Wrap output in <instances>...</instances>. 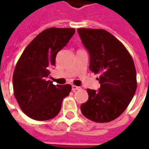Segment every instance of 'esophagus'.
<instances>
[{
    "instance_id": "obj_1",
    "label": "esophagus",
    "mask_w": 149,
    "mask_h": 149,
    "mask_svg": "<svg viewBox=\"0 0 149 149\" xmlns=\"http://www.w3.org/2000/svg\"><path fill=\"white\" fill-rule=\"evenodd\" d=\"M78 89H80V87H78V86H76V85H72V91L78 90Z\"/></svg>"
}]
</instances>
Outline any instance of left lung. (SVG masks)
Masks as SVG:
<instances>
[{
    "label": "left lung",
    "mask_w": 149,
    "mask_h": 149,
    "mask_svg": "<svg viewBox=\"0 0 149 149\" xmlns=\"http://www.w3.org/2000/svg\"><path fill=\"white\" fill-rule=\"evenodd\" d=\"M90 56L89 69L100 84L99 90L88 88V99L81 105L82 114L97 123L110 122L124 112L136 90L134 62L125 45L104 29H78Z\"/></svg>",
    "instance_id": "1"
}]
</instances>
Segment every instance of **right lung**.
I'll use <instances>...</instances> for the list:
<instances>
[{"mask_svg": "<svg viewBox=\"0 0 149 149\" xmlns=\"http://www.w3.org/2000/svg\"><path fill=\"white\" fill-rule=\"evenodd\" d=\"M72 28H49L37 35L18 60L13 76V93L21 110L36 120L55 117L64 98L71 92L70 84H52L47 78L55 66L56 56L73 34Z\"/></svg>", "mask_w": 149, "mask_h": 149, "instance_id": "1", "label": "right lung"}]
</instances>
